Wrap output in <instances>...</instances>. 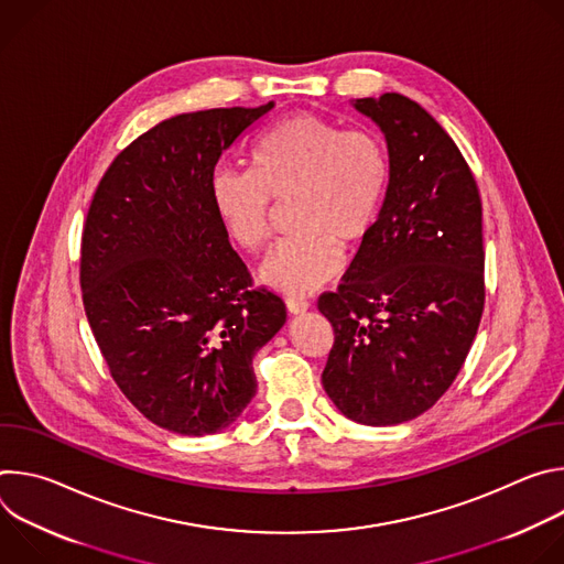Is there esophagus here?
Wrapping results in <instances>:
<instances>
[{"mask_svg": "<svg viewBox=\"0 0 564 564\" xmlns=\"http://www.w3.org/2000/svg\"><path fill=\"white\" fill-rule=\"evenodd\" d=\"M285 307H288L290 314H303V312H307L310 301H307V299H301V296H290V299L285 301Z\"/></svg>", "mask_w": 564, "mask_h": 564, "instance_id": "1", "label": "esophagus"}]
</instances>
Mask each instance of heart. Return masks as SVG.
<instances>
[{"label":"heart","instance_id":"1","mask_svg":"<svg viewBox=\"0 0 564 564\" xmlns=\"http://www.w3.org/2000/svg\"><path fill=\"white\" fill-rule=\"evenodd\" d=\"M250 165L218 167L209 176V203L225 234L243 252H259L270 238V198L292 194L296 231L265 257L259 276L290 296L333 281L344 265L339 243H357L379 214L390 178L381 138L344 131L316 113H292L257 138Z\"/></svg>","mask_w":564,"mask_h":564}]
</instances>
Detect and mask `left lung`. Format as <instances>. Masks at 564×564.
<instances>
[{"instance_id": "left-lung-1", "label": "left lung", "mask_w": 564, "mask_h": 564, "mask_svg": "<svg viewBox=\"0 0 564 564\" xmlns=\"http://www.w3.org/2000/svg\"><path fill=\"white\" fill-rule=\"evenodd\" d=\"M352 107L381 129L390 178L339 290L318 299L335 328L321 381L348 420L394 426L448 390L477 335L481 203L457 144L417 102L383 94Z\"/></svg>"}]
</instances>
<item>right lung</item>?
<instances>
[{
    "mask_svg": "<svg viewBox=\"0 0 564 564\" xmlns=\"http://www.w3.org/2000/svg\"><path fill=\"white\" fill-rule=\"evenodd\" d=\"M274 109L181 113L116 155L91 200L79 283L94 337L131 404L155 426L212 435L257 394L254 355L285 303L252 290L209 203V176Z\"/></svg>",
    "mask_w": 564,
    "mask_h": 564,
    "instance_id": "obj_1",
    "label": "right lung"
}]
</instances>
